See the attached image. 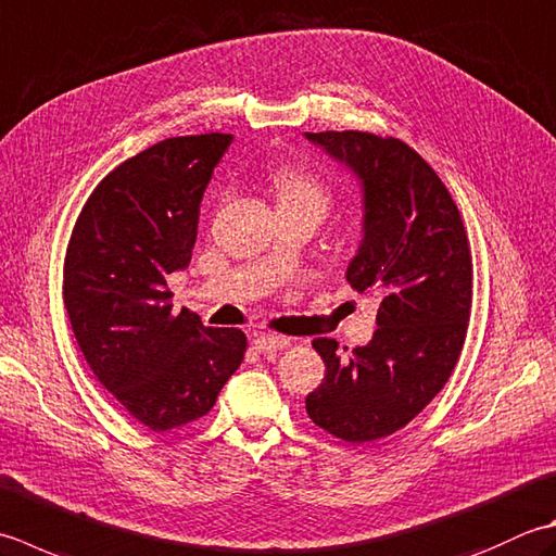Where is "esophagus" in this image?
<instances>
[{"label": "esophagus", "mask_w": 556, "mask_h": 556, "mask_svg": "<svg viewBox=\"0 0 556 556\" xmlns=\"http://www.w3.org/2000/svg\"><path fill=\"white\" fill-rule=\"evenodd\" d=\"M289 346V340L285 337H275V334H257L253 340V350L260 354H275Z\"/></svg>", "instance_id": "obj_1"}]
</instances>
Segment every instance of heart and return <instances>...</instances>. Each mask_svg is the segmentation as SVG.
<instances>
[{"mask_svg": "<svg viewBox=\"0 0 556 556\" xmlns=\"http://www.w3.org/2000/svg\"><path fill=\"white\" fill-rule=\"evenodd\" d=\"M271 188L277 194V204H306L325 214L330 204V194L325 185L301 168H277L271 176Z\"/></svg>", "mask_w": 556, "mask_h": 556, "instance_id": "b5f03b06", "label": "heart"}]
</instances>
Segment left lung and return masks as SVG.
Segmentation results:
<instances>
[{"label": "left lung", "instance_id": "1", "mask_svg": "<svg viewBox=\"0 0 556 556\" xmlns=\"http://www.w3.org/2000/svg\"><path fill=\"white\" fill-rule=\"evenodd\" d=\"M362 188V241L350 285L378 299L371 342L344 354L313 340L325 362L306 412L332 437H390L437 397L458 362L472 306V255L451 192L415 149L368 132H303Z\"/></svg>", "mask_w": 556, "mask_h": 556}]
</instances>
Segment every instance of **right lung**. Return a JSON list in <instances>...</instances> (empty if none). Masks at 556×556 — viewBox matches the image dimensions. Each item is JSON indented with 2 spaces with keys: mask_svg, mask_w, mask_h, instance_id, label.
Here are the masks:
<instances>
[{
  "mask_svg": "<svg viewBox=\"0 0 556 556\" xmlns=\"http://www.w3.org/2000/svg\"><path fill=\"white\" fill-rule=\"evenodd\" d=\"M233 135L173 137L119 163L86 200L64 255V308L86 364L151 431L204 417L243 362L245 334L173 313L200 204Z\"/></svg>",
  "mask_w": 556,
  "mask_h": 556,
  "instance_id": "add662e5",
  "label": "right lung"
}]
</instances>
